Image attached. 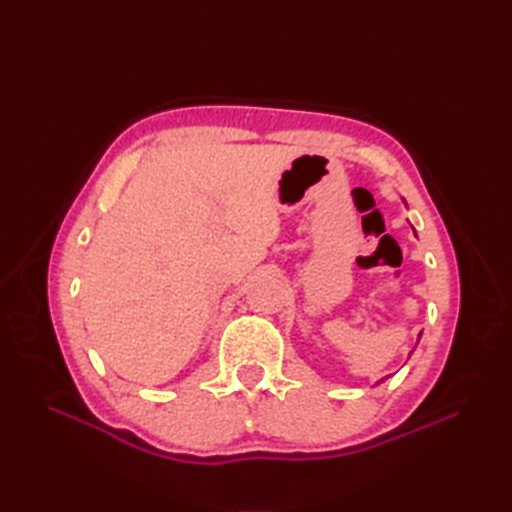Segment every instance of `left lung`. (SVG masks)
I'll return each mask as SVG.
<instances>
[{"instance_id": "obj_1", "label": "left lung", "mask_w": 512, "mask_h": 512, "mask_svg": "<svg viewBox=\"0 0 512 512\" xmlns=\"http://www.w3.org/2000/svg\"><path fill=\"white\" fill-rule=\"evenodd\" d=\"M420 334H422V332H420ZM420 334H418V341H420ZM416 345H418V343H416ZM385 378H387V376H385ZM385 378H380L378 383H385ZM378 383H376V385H378Z\"/></svg>"}]
</instances>
